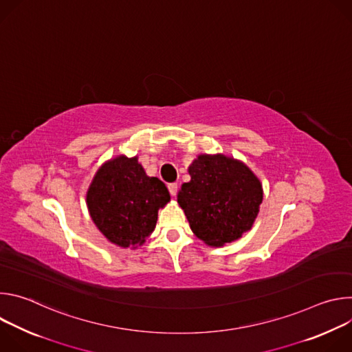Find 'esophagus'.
I'll list each match as a JSON object with an SVG mask.
<instances>
[{"mask_svg":"<svg viewBox=\"0 0 352 352\" xmlns=\"http://www.w3.org/2000/svg\"><path fill=\"white\" fill-rule=\"evenodd\" d=\"M168 190H170V195H171V196H175V195H177V190H178V185H177L175 182L168 184Z\"/></svg>","mask_w":352,"mask_h":352,"instance_id":"esophagus-1","label":"esophagus"}]
</instances>
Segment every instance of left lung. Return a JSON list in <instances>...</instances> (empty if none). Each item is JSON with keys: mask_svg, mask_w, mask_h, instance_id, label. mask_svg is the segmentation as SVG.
Segmentation results:
<instances>
[{"mask_svg": "<svg viewBox=\"0 0 352 352\" xmlns=\"http://www.w3.org/2000/svg\"><path fill=\"white\" fill-rule=\"evenodd\" d=\"M177 202L192 232L209 246H223L252 228L263 200L261 179L245 163L223 153L199 155L188 168Z\"/></svg>", "mask_w": 352, "mask_h": 352, "instance_id": "1", "label": "left lung"}]
</instances>
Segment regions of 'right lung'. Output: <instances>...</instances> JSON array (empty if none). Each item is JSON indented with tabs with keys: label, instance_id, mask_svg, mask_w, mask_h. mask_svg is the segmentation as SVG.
I'll use <instances>...</instances> for the list:
<instances>
[{
	"label": "right lung",
	"instance_id": "right-lung-1",
	"mask_svg": "<svg viewBox=\"0 0 352 352\" xmlns=\"http://www.w3.org/2000/svg\"><path fill=\"white\" fill-rule=\"evenodd\" d=\"M170 193L157 177H148L138 156H116L96 171L87 192L89 214L107 241L136 249L156 228L159 210Z\"/></svg>",
	"mask_w": 352,
	"mask_h": 352
}]
</instances>
